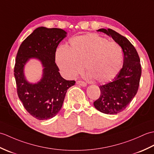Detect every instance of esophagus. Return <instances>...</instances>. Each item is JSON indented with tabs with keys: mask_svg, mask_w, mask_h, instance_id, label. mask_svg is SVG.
Segmentation results:
<instances>
[{
	"mask_svg": "<svg viewBox=\"0 0 154 154\" xmlns=\"http://www.w3.org/2000/svg\"><path fill=\"white\" fill-rule=\"evenodd\" d=\"M76 84L78 85H80L81 86H87V84L86 82H84L83 81H77L76 82Z\"/></svg>",
	"mask_w": 154,
	"mask_h": 154,
	"instance_id": "obj_1",
	"label": "esophagus"
}]
</instances>
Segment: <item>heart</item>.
Returning <instances> with one entry per match:
<instances>
[{
  "instance_id": "obj_1",
  "label": "heart",
  "mask_w": 154,
  "mask_h": 154,
  "mask_svg": "<svg viewBox=\"0 0 154 154\" xmlns=\"http://www.w3.org/2000/svg\"><path fill=\"white\" fill-rule=\"evenodd\" d=\"M122 51L115 42L95 33L74 37L68 47L62 46L56 52V61L66 76L75 78L84 70L89 78L106 83L117 76L122 64Z\"/></svg>"
}]
</instances>
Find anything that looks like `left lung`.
<instances>
[{
	"mask_svg": "<svg viewBox=\"0 0 154 154\" xmlns=\"http://www.w3.org/2000/svg\"><path fill=\"white\" fill-rule=\"evenodd\" d=\"M97 31L111 36L123 52L124 63L121 70L112 82L99 86L101 95L94 102L98 111L115 115L125 110L137 93L142 74L140 60L135 47L125 37L111 29Z\"/></svg>",
	"mask_w": 154,
	"mask_h": 154,
	"instance_id": "1",
	"label": "left lung"
}]
</instances>
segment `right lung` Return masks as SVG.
Returning a JSON list of instances; mask_svg holds the SVG:
<instances>
[{
    "mask_svg": "<svg viewBox=\"0 0 154 154\" xmlns=\"http://www.w3.org/2000/svg\"><path fill=\"white\" fill-rule=\"evenodd\" d=\"M66 33L62 29L39 27L22 43L17 53L14 70L17 93L26 111L38 120L56 116L67 90L76 82L64 79L55 63L57 48ZM31 57L39 59L44 68L42 80L33 85L26 80L23 73V67Z\"/></svg>",
    "mask_w": 154,
    "mask_h": 154,
    "instance_id": "1",
    "label": "right lung"
}]
</instances>
